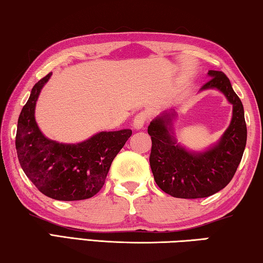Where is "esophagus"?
Segmentation results:
<instances>
[{
  "instance_id": "obj_1",
  "label": "esophagus",
  "mask_w": 263,
  "mask_h": 263,
  "mask_svg": "<svg viewBox=\"0 0 263 263\" xmlns=\"http://www.w3.org/2000/svg\"><path fill=\"white\" fill-rule=\"evenodd\" d=\"M149 119V113L148 111H140L139 114H136V116L134 118V120H133V126H134V128L136 129H142L144 127L145 122L148 121Z\"/></svg>"
}]
</instances>
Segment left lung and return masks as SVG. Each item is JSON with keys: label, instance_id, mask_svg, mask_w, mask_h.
<instances>
[{"label": "left lung", "instance_id": "1", "mask_svg": "<svg viewBox=\"0 0 263 263\" xmlns=\"http://www.w3.org/2000/svg\"><path fill=\"white\" fill-rule=\"evenodd\" d=\"M210 80L200 91L218 89L233 106L229 128L217 143L203 152H191L176 140L175 111H164L150 122L152 136L150 167L155 182L167 195L184 199L212 196L233 178L247 141L242 102L232 88L225 73L210 70Z\"/></svg>", "mask_w": 263, "mask_h": 263}]
</instances>
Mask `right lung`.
Segmentation results:
<instances>
[{"mask_svg":"<svg viewBox=\"0 0 263 263\" xmlns=\"http://www.w3.org/2000/svg\"><path fill=\"white\" fill-rule=\"evenodd\" d=\"M52 72L33 86L21 111L16 150L24 174L55 200L88 199L101 190L111 162L132 136L130 129L100 132L79 143H59L43 134L34 119L40 93Z\"/></svg>","mask_w":263,"mask_h":263,"instance_id":"right-lung-1","label":"right lung"}]
</instances>
